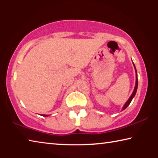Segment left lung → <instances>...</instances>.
Returning <instances> with one entry per match:
<instances>
[{
	"mask_svg": "<svg viewBox=\"0 0 158 158\" xmlns=\"http://www.w3.org/2000/svg\"><path fill=\"white\" fill-rule=\"evenodd\" d=\"M133 65H134V68H135V73H136V82H135V89H134V90L133 92L132 93V95H130V97L129 98V99H128V100L125 102V105H123V106L122 108V111L124 110V109H126L128 106H129V105L131 102V101L132 100V99L134 98V97H135V95H136V93H137V87H138V79H137V69H136V68H135V64L133 63Z\"/></svg>",
	"mask_w": 158,
	"mask_h": 158,
	"instance_id": "8db88e82",
	"label": "left lung"
}]
</instances>
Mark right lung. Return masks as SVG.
I'll return each mask as SVG.
<instances>
[{"instance_id": "obj_1", "label": "right lung", "mask_w": 158, "mask_h": 158, "mask_svg": "<svg viewBox=\"0 0 158 158\" xmlns=\"http://www.w3.org/2000/svg\"><path fill=\"white\" fill-rule=\"evenodd\" d=\"M42 116H44V117H47V116H49V115H44V114H42Z\"/></svg>"}]
</instances>
